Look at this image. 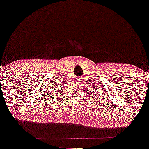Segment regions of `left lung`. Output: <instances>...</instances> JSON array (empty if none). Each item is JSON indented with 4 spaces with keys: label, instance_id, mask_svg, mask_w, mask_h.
Instances as JSON below:
<instances>
[{
    "label": "left lung",
    "instance_id": "1",
    "mask_svg": "<svg viewBox=\"0 0 149 149\" xmlns=\"http://www.w3.org/2000/svg\"><path fill=\"white\" fill-rule=\"evenodd\" d=\"M93 87H94V88H93V93H94V92H95V93H98V91H97V89H98V88H98V86H97V88H96V87H95V86H93ZM95 89V90H94ZM95 96H96V95H95Z\"/></svg>",
    "mask_w": 149,
    "mask_h": 149
}]
</instances>
